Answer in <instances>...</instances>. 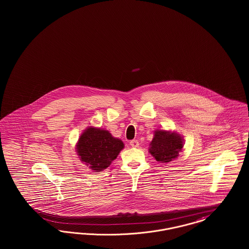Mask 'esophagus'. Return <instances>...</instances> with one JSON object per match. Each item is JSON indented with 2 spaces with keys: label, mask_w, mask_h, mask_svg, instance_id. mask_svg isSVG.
Segmentation results:
<instances>
[{
  "label": "esophagus",
  "mask_w": 249,
  "mask_h": 249,
  "mask_svg": "<svg viewBox=\"0 0 249 249\" xmlns=\"http://www.w3.org/2000/svg\"><path fill=\"white\" fill-rule=\"evenodd\" d=\"M130 144L132 147H138L139 146V142L137 140H131Z\"/></svg>",
  "instance_id": "1"
}]
</instances>
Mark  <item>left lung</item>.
Masks as SVG:
<instances>
[{
  "label": "left lung",
  "instance_id": "left-lung-1",
  "mask_svg": "<svg viewBox=\"0 0 249 249\" xmlns=\"http://www.w3.org/2000/svg\"><path fill=\"white\" fill-rule=\"evenodd\" d=\"M183 148V140L176 132L156 130L149 152L158 161L170 162L178 158Z\"/></svg>",
  "mask_w": 249,
  "mask_h": 249
}]
</instances>
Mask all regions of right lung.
Returning <instances> with one entry per match:
<instances>
[{
    "instance_id": "add662e5",
    "label": "right lung",
    "mask_w": 249,
    "mask_h": 249,
    "mask_svg": "<svg viewBox=\"0 0 249 249\" xmlns=\"http://www.w3.org/2000/svg\"><path fill=\"white\" fill-rule=\"evenodd\" d=\"M76 146L80 160L91 170L100 172L118 157L124 143L107 130L89 127L81 134Z\"/></svg>"
}]
</instances>
